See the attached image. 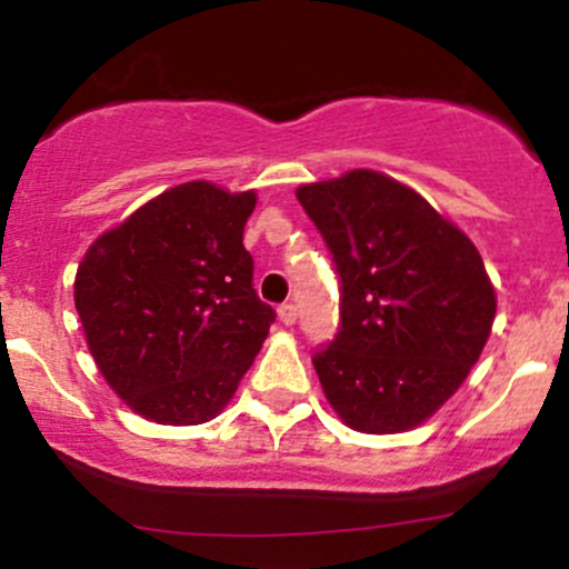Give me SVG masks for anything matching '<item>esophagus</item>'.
Here are the masks:
<instances>
[{"label": "esophagus", "mask_w": 569, "mask_h": 569, "mask_svg": "<svg viewBox=\"0 0 569 569\" xmlns=\"http://www.w3.org/2000/svg\"><path fill=\"white\" fill-rule=\"evenodd\" d=\"M278 316H280V321H283L286 327H291L297 321V305H291V302H283L278 308Z\"/></svg>", "instance_id": "obj_1"}]
</instances>
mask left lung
<instances>
[{
	"instance_id": "8db88e82",
	"label": "left lung",
	"mask_w": 569,
	"mask_h": 569,
	"mask_svg": "<svg viewBox=\"0 0 569 569\" xmlns=\"http://www.w3.org/2000/svg\"><path fill=\"white\" fill-rule=\"evenodd\" d=\"M297 199L330 248L340 325L313 368L362 433L426 422L480 360L496 295L471 239L406 184L357 169Z\"/></svg>"
}]
</instances>
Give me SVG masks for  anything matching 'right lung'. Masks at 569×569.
<instances>
[{"mask_svg": "<svg viewBox=\"0 0 569 569\" xmlns=\"http://www.w3.org/2000/svg\"><path fill=\"white\" fill-rule=\"evenodd\" d=\"M256 193L184 182L92 242L76 310L111 390L141 417L199 426L231 400L274 310L242 231Z\"/></svg>", "mask_w": 569, "mask_h": 569, "instance_id": "add662e5", "label": "right lung"}]
</instances>
